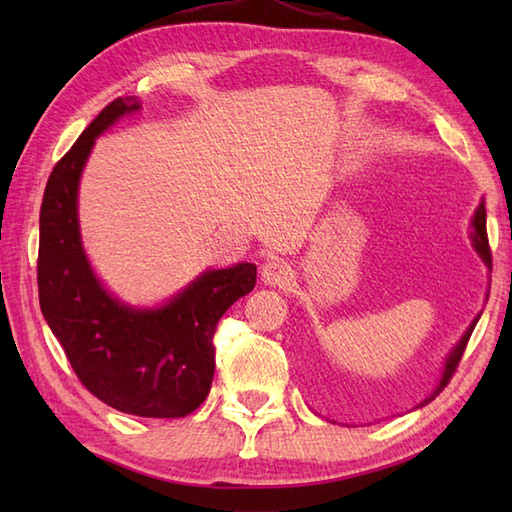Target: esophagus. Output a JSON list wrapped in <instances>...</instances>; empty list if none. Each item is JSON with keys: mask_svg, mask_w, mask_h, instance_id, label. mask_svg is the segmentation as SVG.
<instances>
[{"mask_svg": "<svg viewBox=\"0 0 512 512\" xmlns=\"http://www.w3.org/2000/svg\"><path fill=\"white\" fill-rule=\"evenodd\" d=\"M262 279L268 286L284 288L292 281V270L288 264L281 262V259H268V262L262 266Z\"/></svg>", "mask_w": 512, "mask_h": 512, "instance_id": "34e87169", "label": "esophagus"}]
</instances>
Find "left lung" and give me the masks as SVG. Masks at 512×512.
<instances>
[{"label":"left lung","instance_id":"1","mask_svg":"<svg viewBox=\"0 0 512 512\" xmlns=\"http://www.w3.org/2000/svg\"><path fill=\"white\" fill-rule=\"evenodd\" d=\"M473 226H475V233H473V244H475V250L477 253H480V257L484 259V264L491 268L493 266V255H491V246H488V235H486V209H484V204H480V209H477V213H475V220H473ZM475 323H477V319L473 321V325H469V330H466V334L462 336V341L458 343V347H455L453 350V354L447 358V365H444V372H442V378H440V383H438V387L433 389V394L431 396H427L424 398L420 405H416V407H424V405H429V402L436 398L440 391L449 385V380L453 378V374H455V369H458V365H460V361H462V354H464V350H466V343H469V339H471V334H473V330H475ZM312 385H314V396H321V398H325V383L323 380H319V378H314L312 380Z\"/></svg>","mask_w":512,"mask_h":512}]
</instances>
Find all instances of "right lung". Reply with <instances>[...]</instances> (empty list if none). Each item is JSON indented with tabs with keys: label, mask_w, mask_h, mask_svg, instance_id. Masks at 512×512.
<instances>
[{
	"label": "right lung",
	"mask_w": 512,
	"mask_h": 512,
	"mask_svg": "<svg viewBox=\"0 0 512 512\" xmlns=\"http://www.w3.org/2000/svg\"><path fill=\"white\" fill-rule=\"evenodd\" d=\"M138 103L114 99L85 127L43 191L39 303L81 385L105 405L143 418H184L209 396L213 336L222 314L255 288L257 266L209 270L158 310L112 299L85 259L76 189L96 136Z\"/></svg>",
	"instance_id": "1"
}]
</instances>
